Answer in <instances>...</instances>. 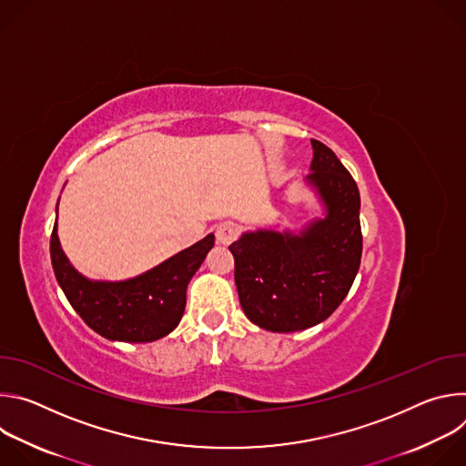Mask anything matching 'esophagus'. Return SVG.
Returning a JSON list of instances; mask_svg holds the SVG:
<instances>
[{"label": "esophagus", "mask_w": 466, "mask_h": 466, "mask_svg": "<svg viewBox=\"0 0 466 466\" xmlns=\"http://www.w3.org/2000/svg\"><path fill=\"white\" fill-rule=\"evenodd\" d=\"M238 227L234 223H221L216 230V238H218V243L221 245H230L232 241L238 239Z\"/></svg>", "instance_id": "34e87169"}]
</instances>
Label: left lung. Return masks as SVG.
Returning <instances> with one entry per match:
<instances>
[{"instance_id":"1","label":"left lung","mask_w":466,"mask_h":466,"mask_svg":"<svg viewBox=\"0 0 466 466\" xmlns=\"http://www.w3.org/2000/svg\"><path fill=\"white\" fill-rule=\"evenodd\" d=\"M311 149L304 184L320 212L300 228L247 230L228 247L245 315L279 334L311 328L334 313L361 261L358 186L329 147L311 140Z\"/></svg>"}]
</instances>
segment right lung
<instances>
[{
    "instance_id": "1",
    "label": "right lung",
    "mask_w": 466,
    "mask_h": 466,
    "mask_svg": "<svg viewBox=\"0 0 466 466\" xmlns=\"http://www.w3.org/2000/svg\"><path fill=\"white\" fill-rule=\"evenodd\" d=\"M56 232L55 221L51 263L60 289L94 331L123 343H151L171 334L184 315L187 284L216 241L208 234L132 279L94 280L74 268Z\"/></svg>"
}]
</instances>
